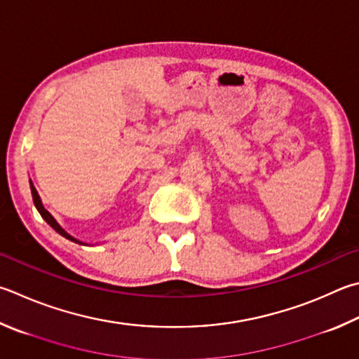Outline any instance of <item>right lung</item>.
Returning <instances> with one entry per match:
<instances>
[{
  "label": "right lung",
  "instance_id": "obj_1",
  "mask_svg": "<svg viewBox=\"0 0 359 359\" xmlns=\"http://www.w3.org/2000/svg\"><path fill=\"white\" fill-rule=\"evenodd\" d=\"M29 187H31V194H32V201H34V205H36V208H37V212L41 213V217L47 221V223L53 227V229L60 233V236H62V237H66L67 240H70V242H75V243H80V245H88V243H84V242H81V240H78V238H75L74 236H70V233L67 232V231H64L62 227H61V224L57 223V221L53 218V215H51L47 208L43 207V204H42V199H41V196H39V193H37V190H36V187H34V184H32L31 182V179H29Z\"/></svg>",
  "mask_w": 359,
  "mask_h": 359
}]
</instances>
